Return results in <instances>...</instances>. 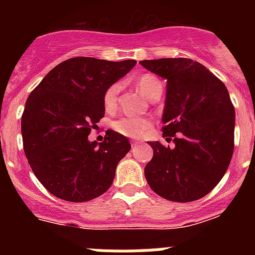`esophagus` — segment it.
Segmentation results:
<instances>
[{"mask_svg":"<svg viewBox=\"0 0 255 255\" xmlns=\"http://www.w3.org/2000/svg\"><path fill=\"white\" fill-rule=\"evenodd\" d=\"M139 144H141L140 140H131L132 147H136V145H139Z\"/></svg>","mask_w":255,"mask_h":255,"instance_id":"esophagus-1","label":"esophagus"}]
</instances>
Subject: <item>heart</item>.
<instances>
[{
	"label": "heart",
	"mask_w": 255,
	"mask_h": 255,
	"mask_svg": "<svg viewBox=\"0 0 255 255\" xmlns=\"http://www.w3.org/2000/svg\"><path fill=\"white\" fill-rule=\"evenodd\" d=\"M135 85L145 98H149L153 92L157 91L158 88H162L161 82L150 74H144V75L139 76L135 82ZM119 94H120V84L111 85L106 91L105 97H103V105L107 111H112L116 107ZM112 128L117 132L126 135V136L138 138L150 129V121L145 117H121L112 123Z\"/></svg>",
	"instance_id": "heart-1"
}]
</instances>
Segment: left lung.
<instances>
[{
	"label": "left lung",
	"instance_id": "8db88e82",
	"mask_svg": "<svg viewBox=\"0 0 255 255\" xmlns=\"http://www.w3.org/2000/svg\"><path fill=\"white\" fill-rule=\"evenodd\" d=\"M140 65L167 80L162 123L172 148L149 141L153 158L144 175L154 193L172 202H193L217 185L234 152L235 108L226 85L189 58L144 60Z\"/></svg>",
	"mask_w": 255,
	"mask_h": 255
}]
</instances>
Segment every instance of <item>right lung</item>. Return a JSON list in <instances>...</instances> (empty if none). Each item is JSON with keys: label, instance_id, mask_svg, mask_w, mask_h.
I'll use <instances>...</instances> for the list:
<instances>
[{"label": "right lung", "instance_id": "add662e5", "mask_svg": "<svg viewBox=\"0 0 255 255\" xmlns=\"http://www.w3.org/2000/svg\"><path fill=\"white\" fill-rule=\"evenodd\" d=\"M135 60L74 57L47 74L26 100L21 117L24 152L47 190L67 202H88L110 189L129 139L107 130L102 143L88 135L105 116L103 97Z\"/></svg>", "mask_w": 255, "mask_h": 255}]
</instances>
